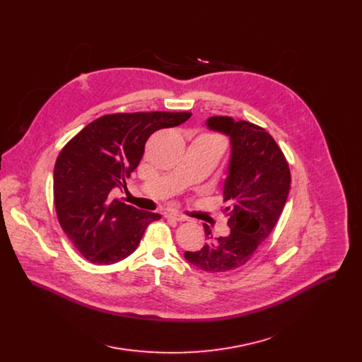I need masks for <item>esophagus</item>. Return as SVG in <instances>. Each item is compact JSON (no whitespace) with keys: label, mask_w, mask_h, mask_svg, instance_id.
<instances>
[{"label":"esophagus","mask_w":362,"mask_h":362,"mask_svg":"<svg viewBox=\"0 0 362 362\" xmlns=\"http://www.w3.org/2000/svg\"><path fill=\"white\" fill-rule=\"evenodd\" d=\"M166 218H168V219L177 221V222H185V221H187V218H186V216L179 215V214H176V212H170V214H168V215H166Z\"/></svg>","instance_id":"obj_1"}]
</instances>
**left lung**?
Listing matches in <instances>:
<instances>
[{
  "label": "left lung",
  "mask_w": 362,
  "mask_h": 362,
  "mask_svg": "<svg viewBox=\"0 0 362 362\" xmlns=\"http://www.w3.org/2000/svg\"><path fill=\"white\" fill-rule=\"evenodd\" d=\"M208 126L230 137L232 158L225 182L223 214L230 232L214 238L199 250L185 252L186 259L202 271L222 274L243 267L271 235L288 199L291 170L275 139L261 126L215 116Z\"/></svg>",
  "instance_id": "1"
}]
</instances>
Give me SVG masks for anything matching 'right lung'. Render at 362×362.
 Instances as JSON below:
<instances>
[{"mask_svg":"<svg viewBox=\"0 0 362 362\" xmlns=\"http://www.w3.org/2000/svg\"><path fill=\"white\" fill-rule=\"evenodd\" d=\"M190 112H136L101 116L60 151L54 168L59 223L87 261L112 265L132 255L160 215L113 199L116 186L139 166L147 139L186 122Z\"/></svg>","mask_w":362,"mask_h":362,"instance_id":"add662e5","label":"right lung"}]
</instances>
